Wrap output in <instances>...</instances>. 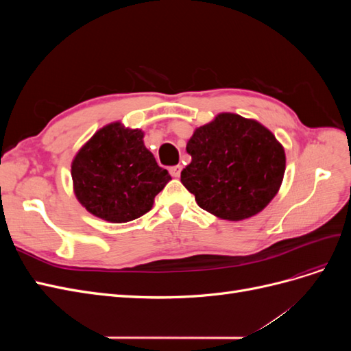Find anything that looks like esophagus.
<instances>
[{"mask_svg":"<svg viewBox=\"0 0 351 351\" xmlns=\"http://www.w3.org/2000/svg\"><path fill=\"white\" fill-rule=\"evenodd\" d=\"M182 169H183V167H182V165L169 167V174H171L173 177H180V174H182Z\"/></svg>","mask_w":351,"mask_h":351,"instance_id":"34e87169","label":"esophagus"}]
</instances>
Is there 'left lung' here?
I'll return each instance as SVG.
<instances>
[{"mask_svg": "<svg viewBox=\"0 0 351 351\" xmlns=\"http://www.w3.org/2000/svg\"><path fill=\"white\" fill-rule=\"evenodd\" d=\"M186 151L192 162L182 171V183L218 218L256 215L282 183L284 147L267 127L241 115L218 114L195 130Z\"/></svg>", "mask_w": 351, "mask_h": 351, "instance_id": "left-lung-1", "label": "left lung"}]
</instances>
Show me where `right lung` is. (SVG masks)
I'll return each mask as SVG.
<instances>
[{
    "label": "right lung",
    "mask_w": 351,
    "mask_h": 351,
    "mask_svg": "<svg viewBox=\"0 0 351 351\" xmlns=\"http://www.w3.org/2000/svg\"><path fill=\"white\" fill-rule=\"evenodd\" d=\"M71 178L77 200L90 214L120 224L151 210L171 176L145 147L142 130L112 123L74 156Z\"/></svg>",
    "instance_id": "1"
}]
</instances>
